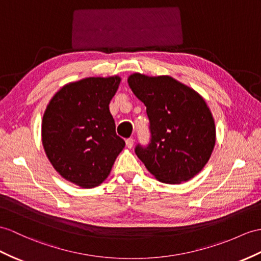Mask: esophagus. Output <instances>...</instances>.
<instances>
[{"label":"esophagus","mask_w":261,"mask_h":261,"mask_svg":"<svg viewBox=\"0 0 261 261\" xmlns=\"http://www.w3.org/2000/svg\"><path fill=\"white\" fill-rule=\"evenodd\" d=\"M126 146L128 148H132L133 146H134V139H133V138H127L126 139Z\"/></svg>","instance_id":"1"}]
</instances>
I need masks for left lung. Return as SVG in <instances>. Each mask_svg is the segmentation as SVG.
<instances>
[{
	"instance_id": "obj_1",
	"label": "left lung",
	"mask_w": 261,
	"mask_h": 261,
	"mask_svg": "<svg viewBox=\"0 0 261 261\" xmlns=\"http://www.w3.org/2000/svg\"><path fill=\"white\" fill-rule=\"evenodd\" d=\"M127 82L149 118L150 142L146 147L137 145L136 155L162 182L192 179L205 167L216 143L215 120L205 99L167 75L134 73Z\"/></svg>"
}]
</instances>
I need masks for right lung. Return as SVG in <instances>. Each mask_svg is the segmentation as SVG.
<instances>
[{"instance_id":"right-lung-1","label":"right lung","mask_w":261,"mask_h":261,"mask_svg":"<svg viewBox=\"0 0 261 261\" xmlns=\"http://www.w3.org/2000/svg\"><path fill=\"white\" fill-rule=\"evenodd\" d=\"M119 76L68 83L44 112L42 144L55 170L82 188L100 185L125 147L117 136L110 103Z\"/></svg>"}]
</instances>
